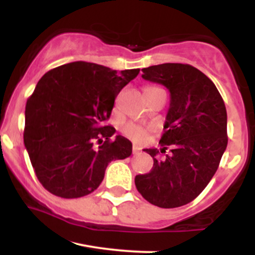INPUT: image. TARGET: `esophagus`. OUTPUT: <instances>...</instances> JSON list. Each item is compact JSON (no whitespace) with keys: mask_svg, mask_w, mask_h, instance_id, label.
<instances>
[{"mask_svg":"<svg viewBox=\"0 0 255 255\" xmlns=\"http://www.w3.org/2000/svg\"><path fill=\"white\" fill-rule=\"evenodd\" d=\"M131 151H133V154H139L140 152H141V151H140V148L135 145H133V150H131Z\"/></svg>","mask_w":255,"mask_h":255,"instance_id":"obj_1","label":"esophagus"}]
</instances>
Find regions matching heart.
<instances>
[{
	"mask_svg": "<svg viewBox=\"0 0 255 255\" xmlns=\"http://www.w3.org/2000/svg\"><path fill=\"white\" fill-rule=\"evenodd\" d=\"M150 89H156V87H146L145 90H150ZM124 133L126 135L133 137L135 140H142L146 136V130L140 126H136L134 124H128L124 127Z\"/></svg>",
	"mask_w": 255,
	"mask_h": 255,
	"instance_id": "heart-1",
	"label": "heart"
}]
</instances>
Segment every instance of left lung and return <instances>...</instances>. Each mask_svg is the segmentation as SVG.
I'll list each match as a JSON object with an SVG mask.
<instances>
[{"label":"left lung","instance_id":"8db88e82","mask_svg":"<svg viewBox=\"0 0 255 255\" xmlns=\"http://www.w3.org/2000/svg\"><path fill=\"white\" fill-rule=\"evenodd\" d=\"M145 80L163 85L170 92L160 144L144 150L153 158L148 174L136 175L137 192L148 203L174 209L191 203L217 171L228 145L227 109L217 87L189 64L163 63L141 69Z\"/></svg>","mask_w":255,"mask_h":255}]
</instances>
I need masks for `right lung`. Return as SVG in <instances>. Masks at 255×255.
Listing matches in <instances>:
<instances>
[{
  "label": "right lung",
  "instance_id": "obj_1",
  "mask_svg": "<svg viewBox=\"0 0 255 255\" xmlns=\"http://www.w3.org/2000/svg\"><path fill=\"white\" fill-rule=\"evenodd\" d=\"M140 69L67 63L38 81L25 109L24 144L38 180L57 197L80 198L98 188L111 160L131 154V142L105 126L124 87ZM96 142L100 145L96 146Z\"/></svg>",
  "mask_w": 255,
  "mask_h": 255
}]
</instances>
